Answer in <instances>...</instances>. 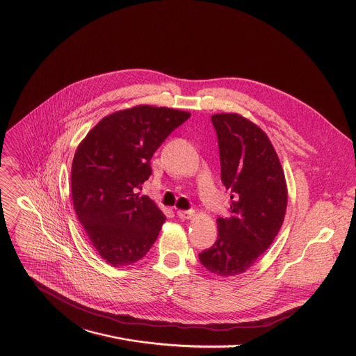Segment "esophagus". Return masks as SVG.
I'll return each instance as SVG.
<instances>
[{"label":"esophagus","mask_w":356,"mask_h":356,"mask_svg":"<svg viewBox=\"0 0 356 356\" xmlns=\"http://www.w3.org/2000/svg\"><path fill=\"white\" fill-rule=\"evenodd\" d=\"M195 216V211L193 210H177V217L181 220H188Z\"/></svg>","instance_id":"34e87169"}]
</instances>
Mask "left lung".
Returning a JSON list of instances; mask_svg holds the SVG:
<instances>
[{
    "label": "left lung",
    "mask_w": 356,
    "mask_h": 356,
    "mask_svg": "<svg viewBox=\"0 0 356 356\" xmlns=\"http://www.w3.org/2000/svg\"><path fill=\"white\" fill-rule=\"evenodd\" d=\"M221 183L232 191L230 214L217 218L216 243L199 254L221 277L248 270L274 241L286 210V184L280 159L260 127L237 113L211 116Z\"/></svg>",
    "instance_id": "1"
}]
</instances>
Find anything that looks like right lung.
<instances>
[{"instance_id": "1", "label": "right lung", "mask_w": 356, "mask_h": 356, "mask_svg": "<svg viewBox=\"0 0 356 356\" xmlns=\"http://www.w3.org/2000/svg\"><path fill=\"white\" fill-rule=\"evenodd\" d=\"M188 112L135 106L104 118L82 140L72 161L71 187L78 220L99 255L113 267L143 258L165 214L140 196L150 159Z\"/></svg>"}]
</instances>
